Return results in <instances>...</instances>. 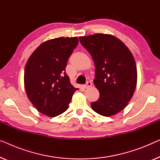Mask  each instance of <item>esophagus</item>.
Masks as SVG:
<instances>
[{
  "instance_id": "obj_1",
  "label": "esophagus",
  "mask_w": 160,
  "mask_h": 160,
  "mask_svg": "<svg viewBox=\"0 0 160 160\" xmlns=\"http://www.w3.org/2000/svg\"><path fill=\"white\" fill-rule=\"evenodd\" d=\"M91 86H92V82H90V81H88V82H86V84L83 85V87H84L85 88H88Z\"/></svg>"
}]
</instances>
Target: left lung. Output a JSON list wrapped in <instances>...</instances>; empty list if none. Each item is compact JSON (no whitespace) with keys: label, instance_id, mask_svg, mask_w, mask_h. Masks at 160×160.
<instances>
[{"label":"left lung","instance_id":"8db88e82","mask_svg":"<svg viewBox=\"0 0 160 160\" xmlns=\"http://www.w3.org/2000/svg\"><path fill=\"white\" fill-rule=\"evenodd\" d=\"M79 39L95 67L93 82L100 96L90 103L91 108L101 116L114 115L127 106L137 85V66L132 54L112 35L95 34Z\"/></svg>","mask_w":160,"mask_h":160}]
</instances>
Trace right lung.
<instances>
[{
    "label": "right lung",
    "instance_id": "obj_1",
    "mask_svg": "<svg viewBox=\"0 0 160 160\" xmlns=\"http://www.w3.org/2000/svg\"><path fill=\"white\" fill-rule=\"evenodd\" d=\"M78 44L77 37H59L40 45L28 59L24 70L27 96L40 113L50 117L68 108L78 88L65 72L69 57Z\"/></svg>",
    "mask_w": 160,
    "mask_h": 160
}]
</instances>
